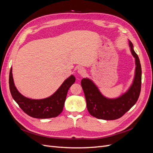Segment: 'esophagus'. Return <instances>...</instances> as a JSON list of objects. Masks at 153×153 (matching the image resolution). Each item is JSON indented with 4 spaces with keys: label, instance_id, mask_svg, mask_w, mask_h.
Here are the masks:
<instances>
[{
    "label": "esophagus",
    "instance_id": "34e87169",
    "mask_svg": "<svg viewBox=\"0 0 153 153\" xmlns=\"http://www.w3.org/2000/svg\"><path fill=\"white\" fill-rule=\"evenodd\" d=\"M77 72H78V73H79L80 75H84L85 73H86L85 69L84 68H78Z\"/></svg>",
    "mask_w": 153,
    "mask_h": 153
}]
</instances>
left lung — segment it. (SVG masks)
<instances>
[{
	"label": "left lung",
	"mask_w": 153,
	"mask_h": 153,
	"mask_svg": "<svg viewBox=\"0 0 153 153\" xmlns=\"http://www.w3.org/2000/svg\"><path fill=\"white\" fill-rule=\"evenodd\" d=\"M129 46L135 58V75L131 85L123 94L115 98H109L100 92L94 82L89 78H82L81 85L89 114L96 118L103 120H115L121 117L136 103L141 89L142 69L139 58L129 40Z\"/></svg>",
	"instance_id": "8db88e82"
}]
</instances>
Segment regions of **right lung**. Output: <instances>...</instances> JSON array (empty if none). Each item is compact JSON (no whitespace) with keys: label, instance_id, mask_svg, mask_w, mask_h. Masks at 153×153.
<instances>
[{"label":"right lung","instance_id":"1","mask_svg":"<svg viewBox=\"0 0 153 153\" xmlns=\"http://www.w3.org/2000/svg\"><path fill=\"white\" fill-rule=\"evenodd\" d=\"M75 82V77L71 75L64 81L59 89L50 96L44 99H30L23 96L14 84L12 68L10 69V89L11 96L24 112L29 116L37 119L55 117L62 112L68 91Z\"/></svg>","mask_w":153,"mask_h":153}]
</instances>
